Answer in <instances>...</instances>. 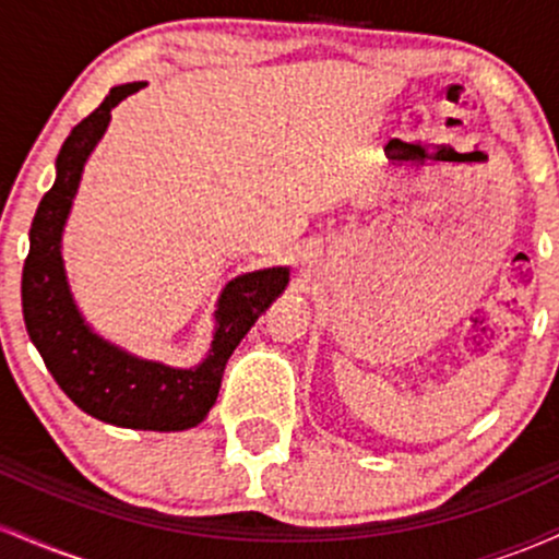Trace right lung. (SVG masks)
<instances>
[{"label":"right lung","instance_id":"1","mask_svg":"<svg viewBox=\"0 0 559 559\" xmlns=\"http://www.w3.org/2000/svg\"><path fill=\"white\" fill-rule=\"evenodd\" d=\"M144 81L110 88L96 110L70 131L57 155V178L38 202L23 265V320L44 365L86 415L136 431H186L207 418L228 357L288 284L286 267L243 273L228 281L215 310L207 357L197 368H170L120 349L83 320L62 265L66 230L83 165L110 126V112Z\"/></svg>","mask_w":559,"mask_h":559}]
</instances>
